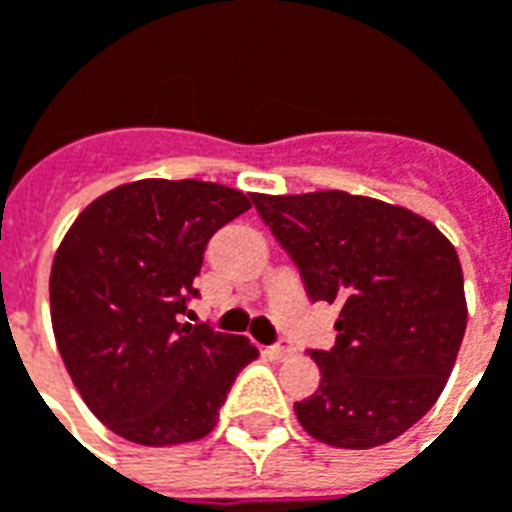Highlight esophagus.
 Segmentation results:
<instances>
[{"mask_svg":"<svg viewBox=\"0 0 512 512\" xmlns=\"http://www.w3.org/2000/svg\"><path fill=\"white\" fill-rule=\"evenodd\" d=\"M268 354L274 356V359H288V356L296 354V345L290 343V340H285V337H279L277 343L268 348Z\"/></svg>","mask_w":512,"mask_h":512,"instance_id":"esophagus-1","label":"esophagus"}]
</instances>
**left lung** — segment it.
Returning <instances> with one entry per match:
<instances>
[{
  "label": "left lung",
  "mask_w": 512,
  "mask_h": 512,
  "mask_svg": "<svg viewBox=\"0 0 512 512\" xmlns=\"http://www.w3.org/2000/svg\"><path fill=\"white\" fill-rule=\"evenodd\" d=\"M252 202L310 301L340 307L332 348H310L321 386L293 406L301 428L345 450L397 439L436 403L466 332L452 244L417 213L348 191Z\"/></svg>",
  "instance_id": "8db88e82"
}]
</instances>
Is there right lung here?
Instances as JSON below:
<instances>
[{
    "label": "right lung",
    "mask_w": 512,
    "mask_h": 512,
    "mask_svg": "<svg viewBox=\"0 0 512 512\" xmlns=\"http://www.w3.org/2000/svg\"><path fill=\"white\" fill-rule=\"evenodd\" d=\"M252 208L205 180H136L90 202L51 266V323L84 403L117 436L167 447L208 436L257 348L183 323L216 230Z\"/></svg>",
    "instance_id": "obj_1"
}]
</instances>
